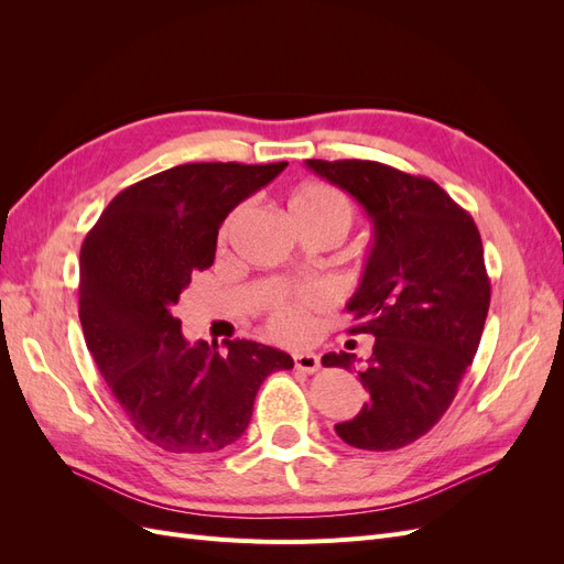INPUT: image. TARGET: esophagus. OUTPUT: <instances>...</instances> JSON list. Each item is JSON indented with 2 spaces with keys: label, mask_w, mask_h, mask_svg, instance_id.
Segmentation results:
<instances>
[{
  "label": "esophagus",
  "mask_w": 564,
  "mask_h": 564,
  "mask_svg": "<svg viewBox=\"0 0 564 564\" xmlns=\"http://www.w3.org/2000/svg\"><path fill=\"white\" fill-rule=\"evenodd\" d=\"M294 367L305 373H315L319 369V357L315 352H296L294 355Z\"/></svg>",
  "instance_id": "esophagus-1"
}]
</instances>
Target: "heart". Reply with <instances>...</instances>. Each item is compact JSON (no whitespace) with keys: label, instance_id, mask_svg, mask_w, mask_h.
Masks as SVG:
<instances>
[{"label":"heart","instance_id":"obj_1","mask_svg":"<svg viewBox=\"0 0 564 564\" xmlns=\"http://www.w3.org/2000/svg\"><path fill=\"white\" fill-rule=\"evenodd\" d=\"M289 216L292 220H311V224H329L336 226L340 232H348L352 226V207L340 195L336 187L324 185V183H303L301 187L289 197ZM242 209H237L224 226V237L230 235L235 220L240 218ZM322 294L315 289H303V292L280 296L275 303L270 305L268 313V327L270 334L286 340V344H296V340L308 338L313 329V313L322 308Z\"/></svg>","mask_w":564,"mask_h":564}]
</instances>
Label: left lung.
I'll return each instance as SVG.
<instances>
[{
    "instance_id": "8db88e82",
    "label": "left lung",
    "mask_w": 564,
    "mask_h": 564,
    "mask_svg": "<svg viewBox=\"0 0 564 564\" xmlns=\"http://www.w3.org/2000/svg\"><path fill=\"white\" fill-rule=\"evenodd\" d=\"M344 187L373 224V247L348 301L350 334H371L360 367L369 402L338 437L367 452L412 445L447 412L480 346L491 284L473 216L425 178L369 160H308ZM324 367H355L352 352H327Z\"/></svg>"
}]
</instances>
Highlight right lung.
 I'll use <instances>...</instances> for the list:
<instances>
[{
	"label": "right lung",
	"instance_id": "add662e5",
	"mask_svg": "<svg viewBox=\"0 0 564 564\" xmlns=\"http://www.w3.org/2000/svg\"><path fill=\"white\" fill-rule=\"evenodd\" d=\"M286 162L178 164L124 187L79 253V322L98 371L152 445L212 454L247 431L253 400L286 352L256 340L187 344L174 305L214 263L226 216Z\"/></svg>",
	"mask_w": 564,
	"mask_h": 564
}]
</instances>
